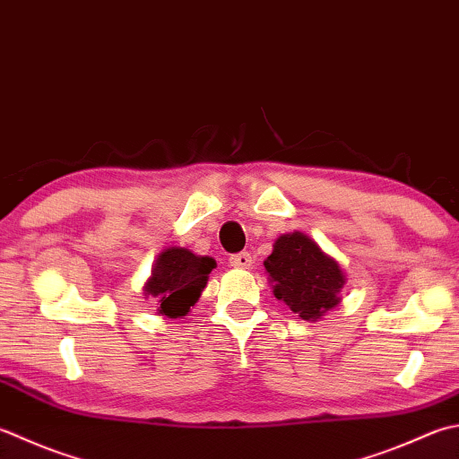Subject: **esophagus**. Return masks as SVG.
<instances>
[{
    "mask_svg": "<svg viewBox=\"0 0 459 459\" xmlns=\"http://www.w3.org/2000/svg\"><path fill=\"white\" fill-rule=\"evenodd\" d=\"M229 263H230V266H235V268H250V266H253V256H250L248 253L230 255Z\"/></svg>",
    "mask_w": 459,
    "mask_h": 459,
    "instance_id": "1",
    "label": "esophagus"
}]
</instances>
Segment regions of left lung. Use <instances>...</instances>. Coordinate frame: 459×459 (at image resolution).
<instances>
[{
	"label": "left lung",
	"instance_id": "obj_1",
	"mask_svg": "<svg viewBox=\"0 0 459 459\" xmlns=\"http://www.w3.org/2000/svg\"><path fill=\"white\" fill-rule=\"evenodd\" d=\"M274 296L304 320H316L340 302L344 274L336 260L302 232L282 235L264 260Z\"/></svg>",
	"mask_w": 459,
	"mask_h": 459
}]
</instances>
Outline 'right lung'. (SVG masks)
Masks as SVG:
<instances>
[{"label": "right lung", "mask_w": 459, "mask_h": 459, "mask_svg": "<svg viewBox=\"0 0 459 459\" xmlns=\"http://www.w3.org/2000/svg\"><path fill=\"white\" fill-rule=\"evenodd\" d=\"M214 266L217 263L211 256H196L186 248H167L157 258L145 292L159 302V314L169 318L185 316L199 300Z\"/></svg>", "instance_id": "obj_1"}]
</instances>
